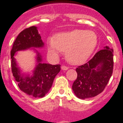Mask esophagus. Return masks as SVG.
I'll return each mask as SVG.
<instances>
[{"label":"esophagus","mask_w":123,"mask_h":123,"mask_svg":"<svg viewBox=\"0 0 123 123\" xmlns=\"http://www.w3.org/2000/svg\"><path fill=\"white\" fill-rule=\"evenodd\" d=\"M61 69H62V70H68V67L66 66H62Z\"/></svg>","instance_id":"esophagus-1"}]
</instances>
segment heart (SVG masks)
Returning <instances> with one entry per match:
<instances>
[{"mask_svg": "<svg viewBox=\"0 0 123 123\" xmlns=\"http://www.w3.org/2000/svg\"><path fill=\"white\" fill-rule=\"evenodd\" d=\"M98 44V36L92 31L75 29L57 34L55 39L48 41L49 54L57 57L61 52H66V58L73 64L86 61Z\"/></svg>", "mask_w": 123, "mask_h": 123, "instance_id": "obj_1", "label": "heart"}]
</instances>
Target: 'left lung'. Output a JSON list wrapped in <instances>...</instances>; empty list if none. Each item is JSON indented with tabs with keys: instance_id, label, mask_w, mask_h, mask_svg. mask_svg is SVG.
<instances>
[{
	"instance_id": "left-lung-1",
	"label": "left lung",
	"mask_w": 123,
	"mask_h": 123,
	"mask_svg": "<svg viewBox=\"0 0 123 123\" xmlns=\"http://www.w3.org/2000/svg\"><path fill=\"white\" fill-rule=\"evenodd\" d=\"M113 57L112 49L105 46L89 61L78 66L76 69L77 78L72 86L77 97L87 99L103 92L112 74Z\"/></svg>"
}]
</instances>
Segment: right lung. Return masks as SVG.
Returning <instances> with one entry per match:
<instances>
[{
    "label": "right lung",
    "instance_id": "1",
    "mask_svg": "<svg viewBox=\"0 0 123 123\" xmlns=\"http://www.w3.org/2000/svg\"><path fill=\"white\" fill-rule=\"evenodd\" d=\"M44 43L38 33L37 27L32 26L20 32L14 41L11 51V70L20 90L34 98L44 97L51 88L55 77L61 70V65H52L42 62L41 55L37 50V65L32 76L21 73L14 55L20 50L30 48H41Z\"/></svg>",
    "mask_w": 123,
    "mask_h": 123
}]
</instances>
